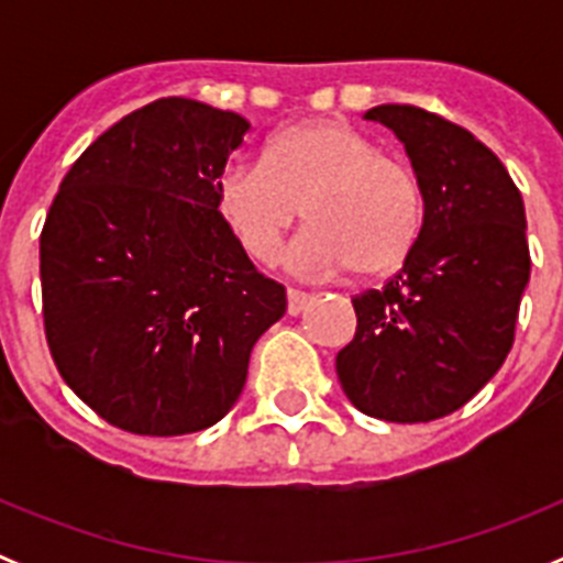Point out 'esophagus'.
Returning <instances> with one entry per match:
<instances>
[{"label":"esophagus","instance_id":"34e87169","mask_svg":"<svg viewBox=\"0 0 563 563\" xmlns=\"http://www.w3.org/2000/svg\"><path fill=\"white\" fill-rule=\"evenodd\" d=\"M310 301H312V296H307V292L292 290V287L287 290V312H290V316H301V312L310 307Z\"/></svg>","mask_w":563,"mask_h":563}]
</instances>
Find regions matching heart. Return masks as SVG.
<instances>
[{
    "label": "heart",
    "mask_w": 563,
    "mask_h": 563,
    "mask_svg": "<svg viewBox=\"0 0 563 563\" xmlns=\"http://www.w3.org/2000/svg\"><path fill=\"white\" fill-rule=\"evenodd\" d=\"M217 206L258 265L278 256L305 211L310 228L290 247V265L305 276H389L409 262L426 225L420 177L338 118L292 123L273 134L265 163L222 168Z\"/></svg>",
    "instance_id": "1"
}]
</instances>
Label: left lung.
Returning a JSON list of instances; mask_svg holds the SVG:
<instances>
[{
	"instance_id": "left-lung-1",
	"label": "left lung",
	"mask_w": 563,
	"mask_h": 563,
	"mask_svg": "<svg viewBox=\"0 0 563 563\" xmlns=\"http://www.w3.org/2000/svg\"><path fill=\"white\" fill-rule=\"evenodd\" d=\"M363 118L391 129L409 154L426 225L383 290L352 298L357 330L335 372L363 415L429 422L462 409L514 346L530 282L525 202L467 129L409 103H380Z\"/></svg>"
}]
</instances>
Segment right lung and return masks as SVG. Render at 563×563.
Listing matches in <instances>:
<instances>
[{
    "label": "right lung",
    "mask_w": 563,
    "mask_h": 563,
    "mask_svg": "<svg viewBox=\"0 0 563 563\" xmlns=\"http://www.w3.org/2000/svg\"><path fill=\"white\" fill-rule=\"evenodd\" d=\"M251 123L161 98L73 163L42 231L49 352L67 386L132 434L220 422L253 343L287 310L222 220L217 180Z\"/></svg>",
    "instance_id": "right-lung-1"
}]
</instances>
